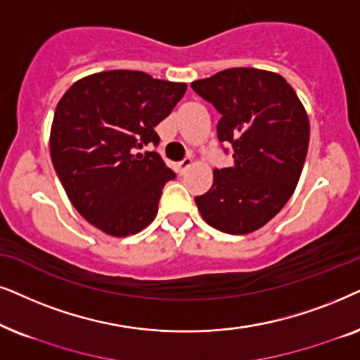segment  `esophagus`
Masks as SVG:
<instances>
[{"mask_svg": "<svg viewBox=\"0 0 360 360\" xmlns=\"http://www.w3.org/2000/svg\"><path fill=\"white\" fill-rule=\"evenodd\" d=\"M191 165H193V160H191V158H184L183 161L177 162V172H179V174H186V171L189 169Z\"/></svg>", "mask_w": 360, "mask_h": 360, "instance_id": "esophagus-1", "label": "esophagus"}]
</instances>
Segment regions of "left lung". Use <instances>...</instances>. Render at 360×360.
<instances>
[{
  "label": "left lung",
  "mask_w": 360,
  "mask_h": 360,
  "mask_svg": "<svg viewBox=\"0 0 360 360\" xmlns=\"http://www.w3.org/2000/svg\"><path fill=\"white\" fill-rule=\"evenodd\" d=\"M191 87L220 113L217 138L233 158L230 167L214 169L212 188L195 204L220 232L250 233L295 193L308 153V115L291 85L273 72L236 67Z\"/></svg>",
  "instance_id": "obj_1"
}]
</instances>
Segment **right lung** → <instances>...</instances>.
<instances>
[{
    "instance_id": "add662e5",
    "label": "right lung",
    "mask_w": 360,
    "mask_h": 360,
    "mask_svg": "<svg viewBox=\"0 0 360 360\" xmlns=\"http://www.w3.org/2000/svg\"><path fill=\"white\" fill-rule=\"evenodd\" d=\"M186 89L140 70H108L75 82L57 103L52 165L72 205L108 236H131L156 217L176 174L156 151L140 150L160 145L155 127Z\"/></svg>"
}]
</instances>
